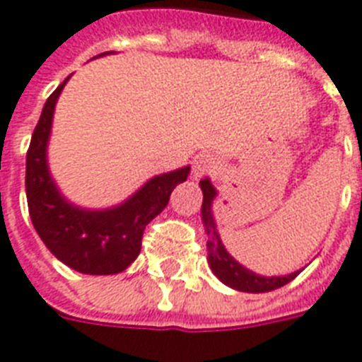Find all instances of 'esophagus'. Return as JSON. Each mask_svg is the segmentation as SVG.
Returning a JSON list of instances; mask_svg holds the SVG:
<instances>
[{
    "mask_svg": "<svg viewBox=\"0 0 362 362\" xmlns=\"http://www.w3.org/2000/svg\"><path fill=\"white\" fill-rule=\"evenodd\" d=\"M216 168H218V164L213 158V155H209V153H199L198 157L194 158V163H192V177H204L207 173L215 172Z\"/></svg>",
    "mask_w": 362,
    "mask_h": 362,
    "instance_id": "obj_1",
    "label": "esophagus"
}]
</instances>
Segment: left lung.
Wrapping results in <instances>:
<instances>
[{"instance_id":"1","label":"left lung","mask_w":362,"mask_h":362,"mask_svg":"<svg viewBox=\"0 0 362 362\" xmlns=\"http://www.w3.org/2000/svg\"><path fill=\"white\" fill-rule=\"evenodd\" d=\"M202 192H204V204H202V221L204 228L207 231V262H209L211 271L216 274V279L221 280L222 284L230 286L237 291H247V293H263V291H273L276 288H282L288 282L296 279L300 271L286 274V276H262V274L252 273L250 269L243 267L241 263L231 258V254L224 248L221 241V235L216 231L215 218H213V199L216 196L215 187L211 185L209 179H202L199 181Z\"/></svg>"}]
</instances>
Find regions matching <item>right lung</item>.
<instances>
[{
  "mask_svg": "<svg viewBox=\"0 0 362 362\" xmlns=\"http://www.w3.org/2000/svg\"><path fill=\"white\" fill-rule=\"evenodd\" d=\"M69 78L46 100L25 157L31 222L48 250L78 273H121L138 258L144 230L166 207L172 190L187 181L190 166L149 179L136 194L112 209L89 211L66 202L50 175L46 147L54 108Z\"/></svg>",
  "mask_w": 362,
  "mask_h": 362,
  "instance_id": "add662e5",
  "label": "right lung"
}]
</instances>
